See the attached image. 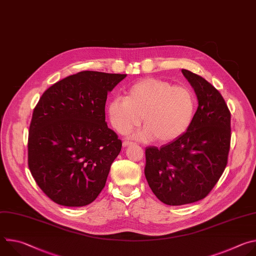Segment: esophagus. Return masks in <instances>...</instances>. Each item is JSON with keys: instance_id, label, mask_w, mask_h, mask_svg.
Segmentation results:
<instances>
[{"instance_id": "esophagus-1", "label": "esophagus", "mask_w": 256, "mask_h": 256, "mask_svg": "<svg viewBox=\"0 0 256 256\" xmlns=\"http://www.w3.org/2000/svg\"><path fill=\"white\" fill-rule=\"evenodd\" d=\"M134 144V142H130V140H124V142H122L124 147H126V146H130V144Z\"/></svg>"}]
</instances>
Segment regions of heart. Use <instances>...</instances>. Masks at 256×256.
Wrapping results in <instances>:
<instances>
[{"label": "heart", "instance_id": "1", "mask_svg": "<svg viewBox=\"0 0 256 256\" xmlns=\"http://www.w3.org/2000/svg\"><path fill=\"white\" fill-rule=\"evenodd\" d=\"M196 109L194 91L184 85L148 78L134 84L126 97L118 96L108 104L107 114L112 128L126 134L142 122L136 134L142 140H174L190 126Z\"/></svg>", "mask_w": 256, "mask_h": 256}]
</instances>
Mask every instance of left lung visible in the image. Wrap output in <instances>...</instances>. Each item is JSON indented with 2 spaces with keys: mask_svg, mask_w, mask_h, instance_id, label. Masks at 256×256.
I'll return each instance as SVG.
<instances>
[{
  "mask_svg": "<svg viewBox=\"0 0 256 256\" xmlns=\"http://www.w3.org/2000/svg\"><path fill=\"white\" fill-rule=\"evenodd\" d=\"M198 107L188 130L161 148L146 149L144 175L153 194L168 206L204 198L222 176L231 144V112L212 84L188 70Z\"/></svg>",
  "mask_w": 256,
  "mask_h": 256,
  "instance_id": "left-lung-1",
  "label": "left lung"
}]
</instances>
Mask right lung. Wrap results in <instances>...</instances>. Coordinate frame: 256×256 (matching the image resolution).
Wrapping results in <instances>:
<instances>
[{
  "instance_id": "right-lung-1",
  "label": "right lung",
  "mask_w": 256,
  "mask_h": 256,
  "mask_svg": "<svg viewBox=\"0 0 256 256\" xmlns=\"http://www.w3.org/2000/svg\"><path fill=\"white\" fill-rule=\"evenodd\" d=\"M126 74L83 70L44 91L28 134V167L40 188L58 204L83 206L99 196L122 150L105 122L107 93Z\"/></svg>"
}]
</instances>
